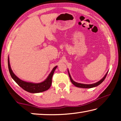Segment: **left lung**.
<instances>
[{
    "instance_id": "1",
    "label": "left lung",
    "mask_w": 121,
    "mask_h": 121,
    "mask_svg": "<svg viewBox=\"0 0 121 121\" xmlns=\"http://www.w3.org/2000/svg\"><path fill=\"white\" fill-rule=\"evenodd\" d=\"M68 74L69 76V77H70V79L71 82V83H72L73 85H74L75 86L78 87H81V88H86V89H88V88H92V87H95L99 85H100V84H101L102 82H103L104 80H105V78L106 77V76H107L108 72L106 73V75H105V76H104L101 79V80H100L99 81H98V82L95 83H94V84H81V83H77L76 82L73 81V79L71 78V77L70 75V73H69V70H68Z\"/></svg>"
}]
</instances>
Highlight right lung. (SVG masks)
Wrapping results in <instances>:
<instances>
[{
	"label": "right lung",
	"mask_w": 121,
	"mask_h": 121,
	"mask_svg": "<svg viewBox=\"0 0 121 121\" xmlns=\"http://www.w3.org/2000/svg\"><path fill=\"white\" fill-rule=\"evenodd\" d=\"M8 66H9L10 75H11L12 78L14 79V81L25 91L32 93L42 92L45 91L49 89V88L51 87V84H52V79L53 73L57 68V65L53 68L52 71L48 76V78L44 81L39 83H34L22 81L14 74L11 68L9 57L8 58Z\"/></svg>",
	"instance_id": "1"
}]
</instances>
